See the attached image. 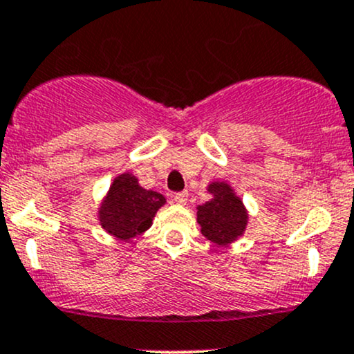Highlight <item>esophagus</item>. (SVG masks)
Instances as JSON below:
<instances>
[{
    "mask_svg": "<svg viewBox=\"0 0 354 354\" xmlns=\"http://www.w3.org/2000/svg\"><path fill=\"white\" fill-rule=\"evenodd\" d=\"M173 200L176 201L178 205H185V203H186V200H188V193H186V192L174 193V195H173Z\"/></svg>",
    "mask_w": 354,
    "mask_h": 354,
    "instance_id": "obj_1",
    "label": "esophagus"
}]
</instances>
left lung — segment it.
I'll return each instance as SVG.
<instances>
[{
	"label": "left lung",
	"mask_w": 354,
	"mask_h": 354,
	"mask_svg": "<svg viewBox=\"0 0 354 354\" xmlns=\"http://www.w3.org/2000/svg\"><path fill=\"white\" fill-rule=\"evenodd\" d=\"M208 189L213 198L198 207L201 234L216 245H228L245 230L247 212L228 185L212 183Z\"/></svg>",
	"instance_id": "left-lung-1"
}]
</instances>
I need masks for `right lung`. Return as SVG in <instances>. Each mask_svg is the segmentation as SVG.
I'll list each match as a JSON object with an SVG mask.
<instances>
[{"label": "right lung", "mask_w": 354, "mask_h": 354, "mask_svg": "<svg viewBox=\"0 0 354 354\" xmlns=\"http://www.w3.org/2000/svg\"><path fill=\"white\" fill-rule=\"evenodd\" d=\"M165 201L159 193L141 188L133 174H120L100 208V223L111 235L129 240L151 227Z\"/></svg>", "instance_id": "obj_1"}]
</instances>
